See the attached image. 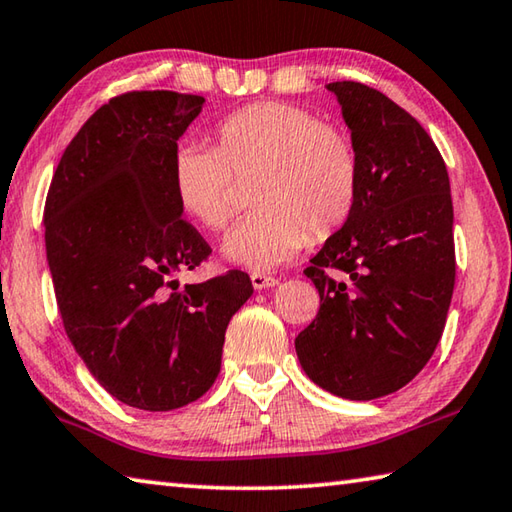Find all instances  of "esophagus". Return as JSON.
<instances>
[{
  "label": "esophagus",
  "instance_id": "esophagus-1",
  "mask_svg": "<svg viewBox=\"0 0 512 512\" xmlns=\"http://www.w3.org/2000/svg\"><path fill=\"white\" fill-rule=\"evenodd\" d=\"M251 285H254V290H267V288H274V285H279V279H274L270 274L254 272L251 274Z\"/></svg>",
  "mask_w": 512,
  "mask_h": 512
}]
</instances>
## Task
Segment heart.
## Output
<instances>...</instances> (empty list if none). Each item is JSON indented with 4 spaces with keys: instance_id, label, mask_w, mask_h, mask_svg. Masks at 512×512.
Returning <instances> with one entry per match:
<instances>
[{
    "instance_id": "heart-1",
    "label": "heart",
    "mask_w": 512,
    "mask_h": 512,
    "mask_svg": "<svg viewBox=\"0 0 512 512\" xmlns=\"http://www.w3.org/2000/svg\"><path fill=\"white\" fill-rule=\"evenodd\" d=\"M254 179L251 211L222 254L249 270L288 263L317 236L351 218L360 195V157L342 128L321 123L306 107L261 101L224 116L215 148L186 141L173 157V191L182 211L222 231L236 215V177Z\"/></svg>"
}]
</instances>
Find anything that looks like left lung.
<instances>
[{
  "label": "left lung",
  "mask_w": 512,
  "mask_h": 512,
  "mask_svg": "<svg viewBox=\"0 0 512 512\" xmlns=\"http://www.w3.org/2000/svg\"><path fill=\"white\" fill-rule=\"evenodd\" d=\"M326 87L360 157V195L306 270L321 306L294 348L321 389L373 400L414 380L443 335L456 274L450 177L423 125L389 96L353 80Z\"/></svg>",
  "instance_id": "left-lung-1"
}]
</instances>
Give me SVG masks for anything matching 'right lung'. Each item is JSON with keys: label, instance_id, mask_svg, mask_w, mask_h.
Wrapping results in <instances>:
<instances>
[{"label": "right lung", "instance_id": "obj_1", "mask_svg": "<svg viewBox=\"0 0 512 512\" xmlns=\"http://www.w3.org/2000/svg\"><path fill=\"white\" fill-rule=\"evenodd\" d=\"M202 96L128 92L89 116L62 152L44 204V242L69 342L123 405L170 411L211 389L224 333L254 288L245 272L177 290L211 247L182 220L177 139Z\"/></svg>", "mask_w": 512, "mask_h": 512}]
</instances>
